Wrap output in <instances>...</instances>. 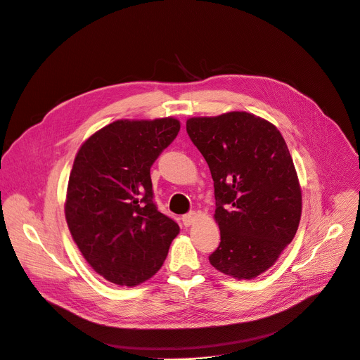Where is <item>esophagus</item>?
Masks as SVG:
<instances>
[{
  "label": "esophagus",
  "instance_id": "esophagus-1",
  "mask_svg": "<svg viewBox=\"0 0 360 360\" xmlns=\"http://www.w3.org/2000/svg\"><path fill=\"white\" fill-rule=\"evenodd\" d=\"M195 219H197V213H194V212H190V213H187V214H184V216L181 217L183 224H184L186 227L190 226V224H193V223L195 221Z\"/></svg>",
  "mask_w": 360,
  "mask_h": 360
}]
</instances>
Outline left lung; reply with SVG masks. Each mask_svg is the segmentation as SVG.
<instances>
[{
  "label": "left lung",
  "instance_id": "obj_1",
  "mask_svg": "<svg viewBox=\"0 0 360 360\" xmlns=\"http://www.w3.org/2000/svg\"><path fill=\"white\" fill-rule=\"evenodd\" d=\"M186 130L214 181L220 245L210 264L250 281L274 264L299 227L302 191L286 141L246 111L193 117Z\"/></svg>",
  "mask_w": 360,
  "mask_h": 360
}]
</instances>
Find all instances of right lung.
<instances>
[{"label":"right lung","mask_w":360,"mask_h":360,"mask_svg":"<svg viewBox=\"0 0 360 360\" xmlns=\"http://www.w3.org/2000/svg\"><path fill=\"white\" fill-rule=\"evenodd\" d=\"M179 131L173 117L117 120L87 139L74 158L65 220L87 263L111 283L146 282L180 231L154 205L150 177Z\"/></svg>","instance_id":"1"}]
</instances>
